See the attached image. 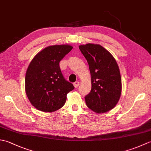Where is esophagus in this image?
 Returning <instances> with one entry per match:
<instances>
[{
  "label": "esophagus",
  "instance_id": "esophagus-1",
  "mask_svg": "<svg viewBox=\"0 0 151 151\" xmlns=\"http://www.w3.org/2000/svg\"><path fill=\"white\" fill-rule=\"evenodd\" d=\"M73 85H74V86H75V88H77L78 86L80 85V83L78 81H76L75 82H74Z\"/></svg>",
  "mask_w": 151,
  "mask_h": 151
}]
</instances>
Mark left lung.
<instances>
[{"instance_id":"1","label":"left lung","mask_w":151,"mask_h":151,"mask_svg":"<svg viewBox=\"0 0 151 151\" xmlns=\"http://www.w3.org/2000/svg\"><path fill=\"white\" fill-rule=\"evenodd\" d=\"M87 60L91 78V89L85 97L88 107L96 113L113 109L119 100L121 77L119 66L111 53L99 44L79 46Z\"/></svg>"}]
</instances>
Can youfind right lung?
<instances>
[{"mask_svg": "<svg viewBox=\"0 0 151 151\" xmlns=\"http://www.w3.org/2000/svg\"><path fill=\"white\" fill-rule=\"evenodd\" d=\"M72 49L69 45L49 46L30 62L25 76V91L31 104L37 110H59L65 104L67 93L75 88L63 78L59 65Z\"/></svg>", "mask_w": 151, "mask_h": 151, "instance_id": "obj_1", "label": "right lung"}]
</instances>
